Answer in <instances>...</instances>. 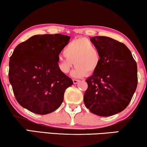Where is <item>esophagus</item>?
<instances>
[{"instance_id": "34e87169", "label": "esophagus", "mask_w": 147, "mask_h": 147, "mask_svg": "<svg viewBox=\"0 0 147 147\" xmlns=\"http://www.w3.org/2000/svg\"><path fill=\"white\" fill-rule=\"evenodd\" d=\"M72 81H73L74 84H77V83H78L79 82V81L78 79H73V80H72Z\"/></svg>"}]
</instances>
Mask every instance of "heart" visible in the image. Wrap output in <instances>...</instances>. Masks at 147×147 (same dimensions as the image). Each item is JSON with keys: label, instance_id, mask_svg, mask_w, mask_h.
<instances>
[{"label": "heart", "instance_id": "heart-1", "mask_svg": "<svg viewBox=\"0 0 147 147\" xmlns=\"http://www.w3.org/2000/svg\"><path fill=\"white\" fill-rule=\"evenodd\" d=\"M64 57H60L57 66L62 72L68 73L74 64L72 72L75 77H82L87 73H94L100 62L99 49L87 38H76L70 42L64 50Z\"/></svg>", "mask_w": 147, "mask_h": 147}]
</instances>
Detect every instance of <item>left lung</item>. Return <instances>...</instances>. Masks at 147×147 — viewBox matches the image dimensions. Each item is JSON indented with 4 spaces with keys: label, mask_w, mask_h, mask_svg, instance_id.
Returning a JSON list of instances; mask_svg holds the SVG:
<instances>
[{
    "label": "left lung",
    "mask_w": 147,
    "mask_h": 147,
    "mask_svg": "<svg viewBox=\"0 0 147 147\" xmlns=\"http://www.w3.org/2000/svg\"><path fill=\"white\" fill-rule=\"evenodd\" d=\"M100 54L97 70L87 78L83 96L90 112L108 117L123 111L136 90L137 64L131 51L123 43L107 36L90 38Z\"/></svg>",
    "instance_id": "obj_1"
}]
</instances>
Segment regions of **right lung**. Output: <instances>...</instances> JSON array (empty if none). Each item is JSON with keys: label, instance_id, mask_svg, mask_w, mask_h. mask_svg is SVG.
I'll use <instances>...</instances> for the list:
<instances>
[{"label": "right lung", "instance_id": "add662e5", "mask_svg": "<svg viewBox=\"0 0 147 147\" xmlns=\"http://www.w3.org/2000/svg\"><path fill=\"white\" fill-rule=\"evenodd\" d=\"M70 38L60 34L34 35L14 49L9 60V80L22 107L47 115L62 105L65 91L73 82L60 71L57 62Z\"/></svg>", "mask_w": 147, "mask_h": 147}]
</instances>
